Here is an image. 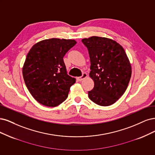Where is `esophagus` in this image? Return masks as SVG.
Instances as JSON below:
<instances>
[{"mask_svg":"<svg viewBox=\"0 0 155 155\" xmlns=\"http://www.w3.org/2000/svg\"><path fill=\"white\" fill-rule=\"evenodd\" d=\"M87 77V73H84L83 74H82V75L81 76V77H78L77 78V79H78V81H82L83 79H84L85 78H86Z\"/></svg>","mask_w":155,"mask_h":155,"instance_id":"1","label":"esophagus"}]
</instances>
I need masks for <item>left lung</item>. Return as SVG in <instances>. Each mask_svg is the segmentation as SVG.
I'll use <instances>...</instances> for the list:
<instances>
[{"instance_id": "1", "label": "left lung", "mask_w": 155, "mask_h": 155, "mask_svg": "<svg viewBox=\"0 0 155 155\" xmlns=\"http://www.w3.org/2000/svg\"><path fill=\"white\" fill-rule=\"evenodd\" d=\"M90 58V77L94 87L88 91L91 101L101 106L116 102L126 91L131 66L124 48L112 39L93 36L83 38Z\"/></svg>"}]
</instances>
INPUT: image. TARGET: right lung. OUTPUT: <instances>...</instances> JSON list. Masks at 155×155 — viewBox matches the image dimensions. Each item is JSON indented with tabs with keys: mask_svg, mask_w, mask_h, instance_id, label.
<instances>
[{
	"mask_svg": "<svg viewBox=\"0 0 155 155\" xmlns=\"http://www.w3.org/2000/svg\"><path fill=\"white\" fill-rule=\"evenodd\" d=\"M76 44L74 40L53 38L37 42L29 50L22 68L23 78L40 104L55 107L68 98L76 80L67 74L63 57Z\"/></svg>",
	"mask_w": 155,
	"mask_h": 155,
	"instance_id": "1",
	"label": "right lung"
}]
</instances>
